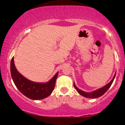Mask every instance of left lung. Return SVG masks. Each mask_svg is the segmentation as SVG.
<instances>
[{
    "mask_svg": "<svg viewBox=\"0 0 125 125\" xmlns=\"http://www.w3.org/2000/svg\"><path fill=\"white\" fill-rule=\"evenodd\" d=\"M115 75L116 74H115L112 80V81H110L108 84H107L106 85H105L104 86L99 89H97L96 90H95V91L92 92H85L83 91V90H82L81 89H79L77 88V87L76 86V85L74 84V83L73 84V85H74V88H75L76 90L77 91V92H78L80 94L82 95L83 96L88 97V98H93V99L97 98V97H99L101 96H102L103 94H105L106 92L109 89V88L110 87L111 84H112L113 80H114L115 77Z\"/></svg>",
    "mask_w": 125,
    "mask_h": 125,
    "instance_id": "8db88e82",
    "label": "left lung"
}]
</instances>
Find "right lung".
<instances>
[{
  "instance_id": "1",
  "label": "right lung",
  "mask_w": 125,
  "mask_h": 125,
  "mask_svg": "<svg viewBox=\"0 0 125 125\" xmlns=\"http://www.w3.org/2000/svg\"><path fill=\"white\" fill-rule=\"evenodd\" d=\"M10 72L13 81L19 90L26 97L33 100H41L49 96L55 86L58 72L48 82L41 83L31 82L18 72L14 63L13 57L10 62Z\"/></svg>"
}]
</instances>
